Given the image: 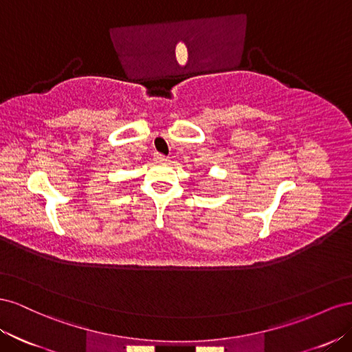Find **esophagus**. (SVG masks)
Wrapping results in <instances>:
<instances>
[{
  "label": "esophagus",
  "instance_id": "34e87169",
  "mask_svg": "<svg viewBox=\"0 0 352 352\" xmlns=\"http://www.w3.org/2000/svg\"><path fill=\"white\" fill-rule=\"evenodd\" d=\"M155 159L157 160V162H160V164H166V162H169V157H168V156H164V155H160V153H156Z\"/></svg>",
  "mask_w": 352,
  "mask_h": 352
}]
</instances>
